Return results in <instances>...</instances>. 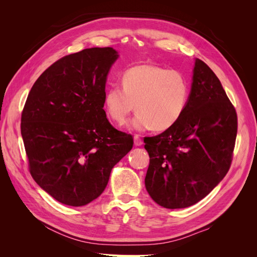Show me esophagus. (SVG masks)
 Wrapping results in <instances>:
<instances>
[{
    "label": "esophagus",
    "instance_id": "34e87169",
    "mask_svg": "<svg viewBox=\"0 0 257 257\" xmlns=\"http://www.w3.org/2000/svg\"><path fill=\"white\" fill-rule=\"evenodd\" d=\"M134 144H135V146H142V145H143L142 138L139 137L138 135H135V136H134Z\"/></svg>",
    "mask_w": 257,
    "mask_h": 257
}]
</instances>
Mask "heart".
<instances>
[{
	"label": "heart",
	"instance_id": "obj_1",
	"mask_svg": "<svg viewBox=\"0 0 257 257\" xmlns=\"http://www.w3.org/2000/svg\"><path fill=\"white\" fill-rule=\"evenodd\" d=\"M121 87L105 92L104 109L118 125L138 112L131 123L137 131L153 128L162 132L174 126L181 118L190 96V85L178 71L153 64H141L122 74Z\"/></svg>",
	"mask_w": 257,
	"mask_h": 257
}]
</instances>
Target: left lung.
Listing matches in <instances>:
<instances>
[{"label":"left lung","mask_w":257,"mask_h":257,"mask_svg":"<svg viewBox=\"0 0 257 257\" xmlns=\"http://www.w3.org/2000/svg\"><path fill=\"white\" fill-rule=\"evenodd\" d=\"M237 112L219 78L196 59L189 102L174 126L145 137L151 198L168 209L190 207L226 176L237 136Z\"/></svg>","instance_id":"obj_1"}]
</instances>
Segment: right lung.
I'll list each match as a JSON object with an SVG mask.
<instances>
[{"label": "right lung", "mask_w": 257, "mask_h": 257, "mask_svg": "<svg viewBox=\"0 0 257 257\" xmlns=\"http://www.w3.org/2000/svg\"><path fill=\"white\" fill-rule=\"evenodd\" d=\"M118 52L88 48L61 58L38 77L21 113L31 176L60 203L96 199L111 169L133 148L130 134L106 118L107 75Z\"/></svg>", "instance_id": "right-lung-1"}]
</instances>
